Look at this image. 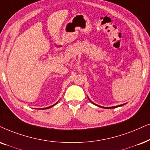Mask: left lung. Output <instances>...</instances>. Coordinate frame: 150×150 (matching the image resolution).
I'll return each mask as SVG.
<instances>
[{
  "instance_id": "left-lung-1",
  "label": "left lung",
  "mask_w": 150,
  "mask_h": 150,
  "mask_svg": "<svg viewBox=\"0 0 150 150\" xmlns=\"http://www.w3.org/2000/svg\"><path fill=\"white\" fill-rule=\"evenodd\" d=\"M87 98H88V99L89 100V101H90L91 103H93L94 105H97V106H98V107H100V108H105V109H112V108H118V107H120V106H122V105H125L126 103H125V104H122V105H117V106H114V107H109V108H106V107H102V106H100V105H96V104H95L94 103H93L92 100H90V99L89 98V97H87Z\"/></svg>"
}]
</instances>
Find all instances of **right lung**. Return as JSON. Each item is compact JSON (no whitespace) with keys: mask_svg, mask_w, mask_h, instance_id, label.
<instances>
[{"mask_svg":"<svg viewBox=\"0 0 150 150\" xmlns=\"http://www.w3.org/2000/svg\"><path fill=\"white\" fill-rule=\"evenodd\" d=\"M58 102L56 103H55V104H54L53 105H51V106H50V107H47V108H40V109H39V110H46V109H48V108H52V107H53L54 105H56L58 103Z\"/></svg>","mask_w":150,"mask_h":150,"instance_id":"1","label":"right lung"}]
</instances>
